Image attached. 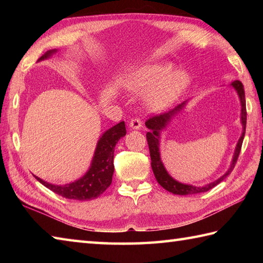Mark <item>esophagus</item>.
Masks as SVG:
<instances>
[{
	"mask_svg": "<svg viewBox=\"0 0 263 263\" xmlns=\"http://www.w3.org/2000/svg\"><path fill=\"white\" fill-rule=\"evenodd\" d=\"M128 125H130V127L133 128V130H139V128H141L142 126V122L139 119H132L130 123H128Z\"/></svg>",
	"mask_w": 263,
	"mask_h": 263,
	"instance_id": "obj_1",
	"label": "esophagus"
}]
</instances>
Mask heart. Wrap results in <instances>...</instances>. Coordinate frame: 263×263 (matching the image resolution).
Listing matches in <instances>:
<instances>
[{
	"label": "heart",
	"instance_id": "1",
	"mask_svg": "<svg viewBox=\"0 0 263 263\" xmlns=\"http://www.w3.org/2000/svg\"><path fill=\"white\" fill-rule=\"evenodd\" d=\"M123 83L131 91L149 90L147 105L154 110H161L170 107L186 90L191 76L185 69L174 70V65L170 62H156L131 70Z\"/></svg>",
	"mask_w": 263,
	"mask_h": 263
}]
</instances>
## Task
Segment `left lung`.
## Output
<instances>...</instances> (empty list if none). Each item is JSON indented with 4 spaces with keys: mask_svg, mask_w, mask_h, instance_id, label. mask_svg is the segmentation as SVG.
<instances>
[{
    "mask_svg": "<svg viewBox=\"0 0 263 263\" xmlns=\"http://www.w3.org/2000/svg\"><path fill=\"white\" fill-rule=\"evenodd\" d=\"M230 86L235 89V91L238 95L239 102H241V123L243 127L242 136L239 137L237 141L230 168L227 170V172L224 175H221L219 178H217L216 181L211 182L209 184H205L203 186H195V185H192V184H185V183H181L176 181L175 178H173L168 174V172L166 171L163 161H161V158H160L159 144H160L161 132L165 130L167 125L172 122V120L184 109L187 100L176 106L174 109L167 111V113H164V114L156 115L146 122V126L149 128V132H147V141L149 146L150 158H152V168H153L156 180H157V182L160 184V185L165 190H167L168 192L173 194H177V195H190V194L206 192L209 191L210 189L218 185V184H219L222 180H225V178L232 173L234 166H235L237 161L239 152H241L243 139L245 135V126H247V106H245V92H244V87L242 85V82L235 80L233 81Z\"/></svg>",
    "mask_w": 263,
    "mask_h": 263,
    "instance_id": "left-lung-1",
    "label": "left lung"
}]
</instances>
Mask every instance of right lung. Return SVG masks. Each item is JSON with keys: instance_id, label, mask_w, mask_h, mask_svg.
I'll list each match as a JSON object with an SVG mask.
<instances>
[{"instance_id": "1", "label": "right lung", "mask_w": 263, "mask_h": 263, "mask_svg": "<svg viewBox=\"0 0 263 263\" xmlns=\"http://www.w3.org/2000/svg\"><path fill=\"white\" fill-rule=\"evenodd\" d=\"M57 52L58 49L47 51L41 59H38V62L52 58V55ZM125 135L126 128L124 121L105 131L97 142L90 167L79 180L65 185L51 184L35 176L36 180L54 193L66 199L87 201L98 198L110 185L114 173V149L117 141Z\"/></svg>"}]
</instances>
